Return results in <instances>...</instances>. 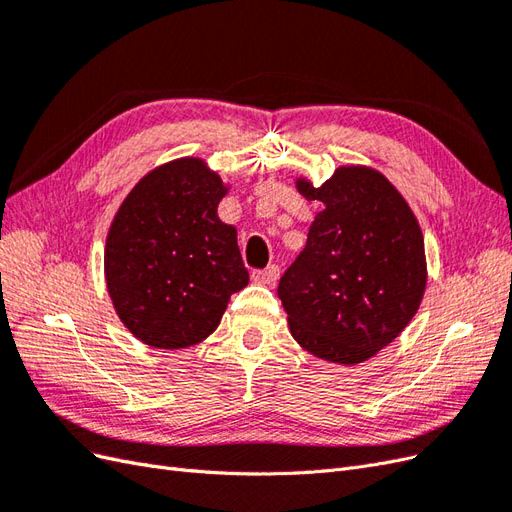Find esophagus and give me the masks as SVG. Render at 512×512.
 I'll return each mask as SVG.
<instances>
[{
	"label": "esophagus",
	"mask_w": 512,
	"mask_h": 512,
	"mask_svg": "<svg viewBox=\"0 0 512 512\" xmlns=\"http://www.w3.org/2000/svg\"><path fill=\"white\" fill-rule=\"evenodd\" d=\"M277 277H280V269H277L275 265H271V267H267V269H256V271L252 273V280H254L256 284H275Z\"/></svg>",
	"instance_id": "esophagus-1"
}]
</instances>
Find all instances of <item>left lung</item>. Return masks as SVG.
<instances>
[{
    "instance_id": "obj_1",
    "label": "left lung",
    "mask_w": 512,
    "mask_h": 512,
    "mask_svg": "<svg viewBox=\"0 0 512 512\" xmlns=\"http://www.w3.org/2000/svg\"><path fill=\"white\" fill-rule=\"evenodd\" d=\"M294 185L322 211L277 286L290 335L335 365H359L404 331L427 286L425 239L408 200L380 170L337 166L322 185Z\"/></svg>"
}]
</instances>
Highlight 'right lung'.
Returning a JSON list of instances; mask_svg holds the SVG:
<instances>
[{
	"label": "right lung",
	"instance_id": "add662e5",
	"mask_svg": "<svg viewBox=\"0 0 512 512\" xmlns=\"http://www.w3.org/2000/svg\"><path fill=\"white\" fill-rule=\"evenodd\" d=\"M230 183L203 158L160 164L123 198L104 245L108 297L136 339L196 346L218 329L230 294L250 282L237 228L218 215Z\"/></svg>",
	"mask_w": 512,
	"mask_h": 512
}]
</instances>
